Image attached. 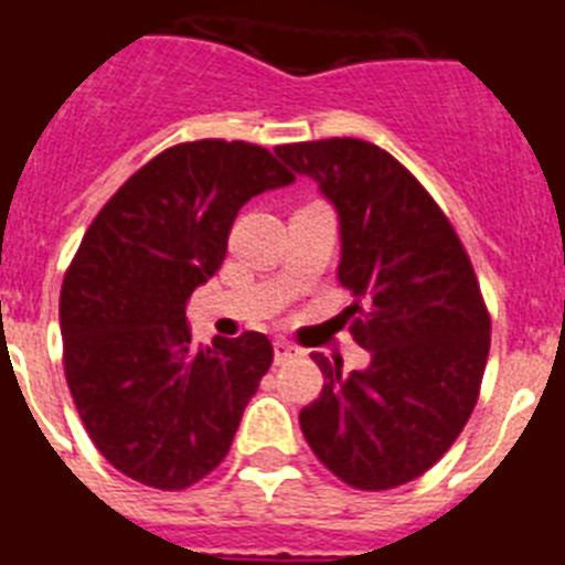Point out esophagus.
Here are the masks:
<instances>
[{"label":"esophagus","mask_w":565,"mask_h":565,"mask_svg":"<svg viewBox=\"0 0 565 565\" xmlns=\"http://www.w3.org/2000/svg\"><path fill=\"white\" fill-rule=\"evenodd\" d=\"M273 355H276V364H284L289 358H296L298 350L289 341H281V338H278V341L273 343Z\"/></svg>","instance_id":"obj_1"}]
</instances>
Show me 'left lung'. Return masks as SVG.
<instances>
[{
	"label": "left lung",
	"instance_id": "left-lung-1",
	"mask_svg": "<svg viewBox=\"0 0 565 565\" xmlns=\"http://www.w3.org/2000/svg\"><path fill=\"white\" fill-rule=\"evenodd\" d=\"M338 213V281L355 303L352 338L364 370L312 355L323 372L298 420L332 475L366 492L420 478L455 444L478 404L489 312L452 224L386 150L361 139L276 147ZM364 300V305H358Z\"/></svg>",
	"mask_w": 565,
	"mask_h": 565
}]
</instances>
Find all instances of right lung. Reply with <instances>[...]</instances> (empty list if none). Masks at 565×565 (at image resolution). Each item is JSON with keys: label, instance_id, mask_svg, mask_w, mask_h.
<instances>
[{"label": "right lung", "instance_id": "right-lung-1", "mask_svg": "<svg viewBox=\"0 0 565 565\" xmlns=\"http://www.w3.org/2000/svg\"><path fill=\"white\" fill-rule=\"evenodd\" d=\"M292 181L258 145H175L121 184L78 244L58 298L67 386L127 478L188 489L230 452L273 343L262 332L193 343L188 301L222 267L238 210Z\"/></svg>", "mask_w": 565, "mask_h": 565}]
</instances>
